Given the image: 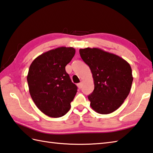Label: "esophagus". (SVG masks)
<instances>
[{"instance_id":"obj_1","label":"esophagus","mask_w":153,"mask_h":153,"mask_svg":"<svg viewBox=\"0 0 153 153\" xmlns=\"http://www.w3.org/2000/svg\"><path fill=\"white\" fill-rule=\"evenodd\" d=\"M82 85H83V83L82 82H80V83H79V84H77V87H78L79 89L82 88Z\"/></svg>"}]
</instances>
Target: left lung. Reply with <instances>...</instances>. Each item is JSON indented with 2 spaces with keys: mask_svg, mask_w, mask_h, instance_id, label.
<instances>
[{
  "mask_svg": "<svg viewBox=\"0 0 153 153\" xmlns=\"http://www.w3.org/2000/svg\"><path fill=\"white\" fill-rule=\"evenodd\" d=\"M83 61L90 68L94 83L93 92L88 97L96 112L108 114L123 104L133 81L128 63L115 54L98 48L79 49Z\"/></svg>",
  "mask_w": 153,
  "mask_h": 153,
  "instance_id": "left-lung-1",
  "label": "left lung"
}]
</instances>
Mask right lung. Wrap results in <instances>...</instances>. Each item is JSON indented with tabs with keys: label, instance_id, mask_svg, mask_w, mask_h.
<instances>
[{
	"label": "right lung",
	"instance_id": "add662e5",
	"mask_svg": "<svg viewBox=\"0 0 153 153\" xmlns=\"http://www.w3.org/2000/svg\"><path fill=\"white\" fill-rule=\"evenodd\" d=\"M75 53L73 48L60 47L40 55L29 67L27 78L30 95L39 109L49 117H62L70 110L77 88L65 66Z\"/></svg>",
	"mask_w": 153,
	"mask_h": 153
}]
</instances>
